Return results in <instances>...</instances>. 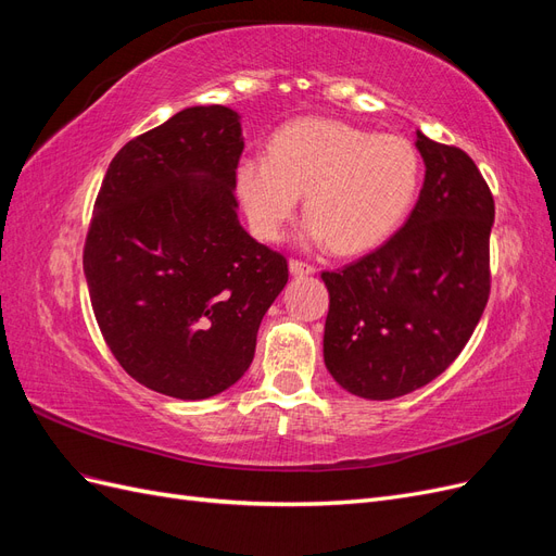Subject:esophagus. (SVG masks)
<instances>
[{"instance_id": "1", "label": "esophagus", "mask_w": 556, "mask_h": 556, "mask_svg": "<svg viewBox=\"0 0 556 556\" xmlns=\"http://www.w3.org/2000/svg\"><path fill=\"white\" fill-rule=\"evenodd\" d=\"M290 271L292 276H311L315 274V266L304 260H290Z\"/></svg>"}]
</instances>
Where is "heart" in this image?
<instances>
[{
	"instance_id": "1",
	"label": "heart",
	"mask_w": 556,
	"mask_h": 556,
	"mask_svg": "<svg viewBox=\"0 0 556 556\" xmlns=\"http://www.w3.org/2000/svg\"><path fill=\"white\" fill-rule=\"evenodd\" d=\"M419 188L410 141L327 117L285 125L268 155L243 157L237 190L252 231L278 241L306 194V237L355 255L376 248L403 223Z\"/></svg>"
}]
</instances>
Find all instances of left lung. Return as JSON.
I'll use <instances>...</instances> for the list:
<instances>
[{"mask_svg": "<svg viewBox=\"0 0 556 556\" xmlns=\"http://www.w3.org/2000/svg\"><path fill=\"white\" fill-rule=\"evenodd\" d=\"M415 146L427 174L406 225L357 262L323 271L325 364L362 399H396L439 378L490 299V185L462 148L422 131Z\"/></svg>", "mask_w": 556, "mask_h": 556, "instance_id": "1", "label": "left lung"}]
</instances>
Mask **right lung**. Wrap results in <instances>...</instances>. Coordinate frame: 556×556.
Segmentation results:
<instances>
[{"mask_svg":"<svg viewBox=\"0 0 556 556\" xmlns=\"http://www.w3.org/2000/svg\"><path fill=\"white\" fill-rule=\"evenodd\" d=\"M239 113L192 106L121 148L83 248L97 325L125 371L174 399H208L255 357L288 260L239 223Z\"/></svg>","mask_w":556,"mask_h":556,"instance_id":"add662e5","label":"right lung"}]
</instances>
